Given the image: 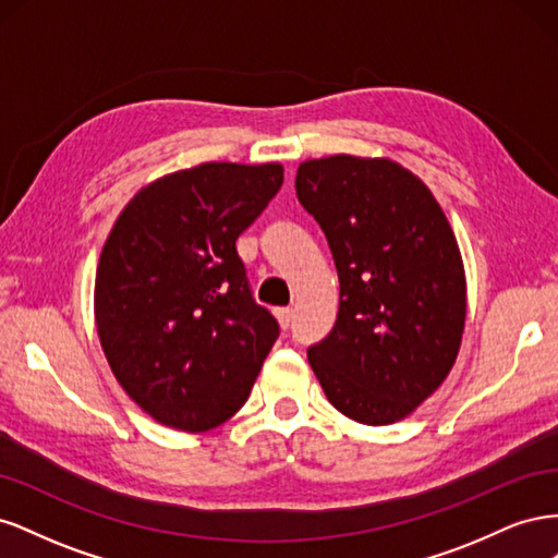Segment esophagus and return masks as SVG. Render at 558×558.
Returning a JSON list of instances; mask_svg holds the SVG:
<instances>
[{"mask_svg":"<svg viewBox=\"0 0 558 558\" xmlns=\"http://www.w3.org/2000/svg\"><path fill=\"white\" fill-rule=\"evenodd\" d=\"M275 314H277V318H279L281 328H289V326L293 324V316H295V312H293L291 307H281V310H277Z\"/></svg>","mask_w":558,"mask_h":558,"instance_id":"34e87169","label":"esophagus"}]
</instances>
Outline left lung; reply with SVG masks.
I'll list each match as a JSON object with an SVG mask.
<instances>
[{
    "mask_svg": "<svg viewBox=\"0 0 558 558\" xmlns=\"http://www.w3.org/2000/svg\"><path fill=\"white\" fill-rule=\"evenodd\" d=\"M295 193L340 277V312L307 349L310 365L335 410L393 424L445 381L461 347L465 275L453 230L426 183L393 160H307Z\"/></svg>",
    "mask_w": 558,
    "mask_h": 558,
    "instance_id": "8db88e82",
    "label": "left lung"
}]
</instances>
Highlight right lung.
Wrapping results in <instances>:
<instances>
[{
  "instance_id": "obj_1",
  "label": "right lung",
  "mask_w": 558,
  "mask_h": 558,
  "mask_svg": "<svg viewBox=\"0 0 558 558\" xmlns=\"http://www.w3.org/2000/svg\"><path fill=\"white\" fill-rule=\"evenodd\" d=\"M281 183L277 162L197 165L142 189L107 238L99 342L125 393L165 426H221L277 342V318L253 300L234 242Z\"/></svg>"
}]
</instances>
